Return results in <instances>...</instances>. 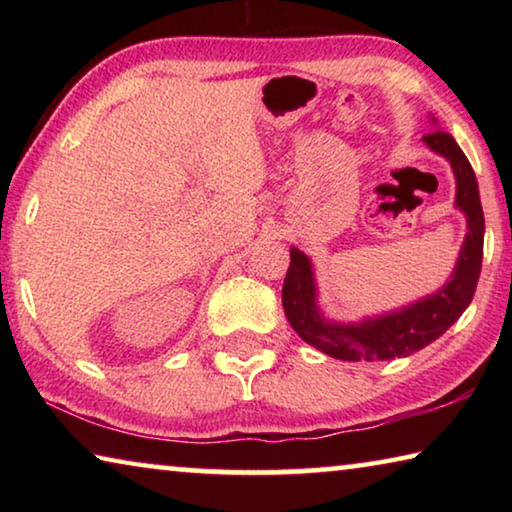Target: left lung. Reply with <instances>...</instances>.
<instances>
[{
	"label": "left lung",
	"mask_w": 512,
	"mask_h": 512,
	"mask_svg": "<svg viewBox=\"0 0 512 512\" xmlns=\"http://www.w3.org/2000/svg\"><path fill=\"white\" fill-rule=\"evenodd\" d=\"M424 142L445 155L456 173V205L467 216V232L456 271L443 289L431 298L415 302L397 314L366 320L361 325H336L320 318L316 309V287L309 259L298 248H291V264L282 287V305L291 327L302 341L320 352L343 361H386L409 357L424 345L436 341L452 327L470 305L479 282L483 262V210L479 185L470 160L461 146L445 131H431Z\"/></svg>",
	"instance_id": "1"
}]
</instances>
